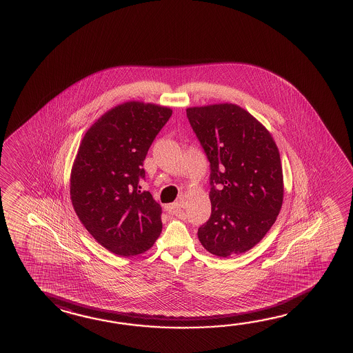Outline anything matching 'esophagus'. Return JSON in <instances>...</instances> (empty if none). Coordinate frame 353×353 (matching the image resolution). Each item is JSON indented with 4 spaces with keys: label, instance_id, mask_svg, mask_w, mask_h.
Segmentation results:
<instances>
[{
    "label": "esophagus",
    "instance_id": "obj_1",
    "mask_svg": "<svg viewBox=\"0 0 353 353\" xmlns=\"http://www.w3.org/2000/svg\"><path fill=\"white\" fill-rule=\"evenodd\" d=\"M170 212L174 214L176 216H179L181 219H185V212L183 210V199H179L177 202H174V204H171L168 207Z\"/></svg>",
    "mask_w": 353,
    "mask_h": 353
}]
</instances>
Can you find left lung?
Masks as SVG:
<instances>
[{"instance_id":"8db88e82","label":"left lung","mask_w":353,"mask_h":353,"mask_svg":"<svg viewBox=\"0 0 353 353\" xmlns=\"http://www.w3.org/2000/svg\"><path fill=\"white\" fill-rule=\"evenodd\" d=\"M185 112L210 168L212 213L198 228V239L221 258L245 253L272 228L283 204L278 148L241 106L216 104Z\"/></svg>"}]
</instances>
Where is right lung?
Instances as JSON below:
<instances>
[{"instance_id": "obj_1", "label": "right lung", "mask_w": 353, "mask_h": 353, "mask_svg": "<svg viewBox=\"0 0 353 353\" xmlns=\"http://www.w3.org/2000/svg\"><path fill=\"white\" fill-rule=\"evenodd\" d=\"M172 110L139 101L104 114L81 140L70 198L83 225L120 256L143 253L161 234V207L141 191L143 160Z\"/></svg>"}]
</instances>
